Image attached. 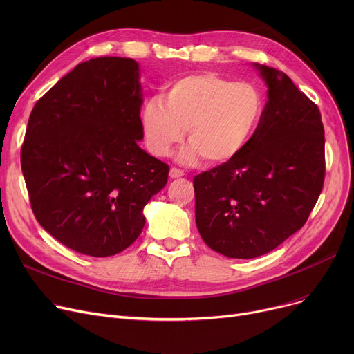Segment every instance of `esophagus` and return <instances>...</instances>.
<instances>
[{
    "label": "esophagus",
    "instance_id": "obj_1",
    "mask_svg": "<svg viewBox=\"0 0 354 354\" xmlns=\"http://www.w3.org/2000/svg\"><path fill=\"white\" fill-rule=\"evenodd\" d=\"M169 176H171V179H176V178L183 176V172L179 171V169H176V167H172L171 172H169Z\"/></svg>",
    "mask_w": 354,
    "mask_h": 354
}]
</instances>
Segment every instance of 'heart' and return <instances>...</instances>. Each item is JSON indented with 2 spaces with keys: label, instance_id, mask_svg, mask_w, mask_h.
<instances>
[{
  "label": "heart",
  "instance_id": "heart-1",
  "mask_svg": "<svg viewBox=\"0 0 354 354\" xmlns=\"http://www.w3.org/2000/svg\"><path fill=\"white\" fill-rule=\"evenodd\" d=\"M263 111V95L255 86L198 73L167 88L165 104L147 100L140 109V127L155 156H169L188 130L191 146L182 153L183 163H194L199 156L224 163L244 151Z\"/></svg>",
  "mask_w": 354,
  "mask_h": 354
}]
</instances>
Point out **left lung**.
Wrapping results in <instances>:
<instances>
[{"label":"left lung","mask_w":354,"mask_h":354,"mask_svg":"<svg viewBox=\"0 0 354 354\" xmlns=\"http://www.w3.org/2000/svg\"><path fill=\"white\" fill-rule=\"evenodd\" d=\"M254 67L268 87L254 136L234 159L194 178L203 243L241 259L272 251L306 224L326 171L319 107L286 73Z\"/></svg>","instance_id":"left-lung-1"}]
</instances>
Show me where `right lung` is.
Returning <instances> with one entry per match:
<instances>
[{
    "instance_id": "add662e5",
    "label": "right lung",
    "mask_w": 354,
    "mask_h": 354,
    "mask_svg": "<svg viewBox=\"0 0 354 354\" xmlns=\"http://www.w3.org/2000/svg\"><path fill=\"white\" fill-rule=\"evenodd\" d=\"M138 62L80 63L35 103L21 169L39 224L73 251L115 255L145 227L143 208L169 166L140 149Z\"/></svg>"
}]
</instances>
